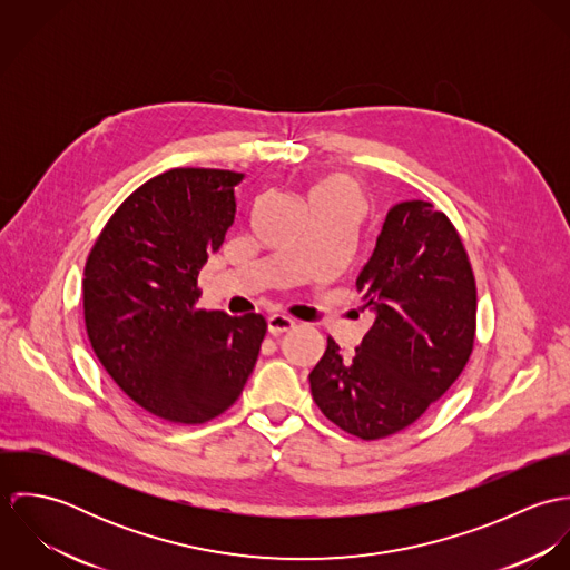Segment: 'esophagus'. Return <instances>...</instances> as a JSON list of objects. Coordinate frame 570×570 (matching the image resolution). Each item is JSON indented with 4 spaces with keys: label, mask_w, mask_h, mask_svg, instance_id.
<instances>
[{
    "label": "esophagus",
    "mask_w": 570,
    "mask_h": 570,
    "mask_svg": "<svg viewBox=\"0 0 570 570\" xmlns=\"http://www.w3.org/2000/svg\"><path fill=\"white\" fill-rule=\"evenodd\" d=\"M292 326H294V321L287 318V316H283V314H274V316L267 318V331H269L272 335H281V333L289 331Z\"/></svg>",
    "instance_id": "obj_1"
}]
</instances>
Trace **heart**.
<instances>
[{
    "label": "heart",
    "mask_w": 570,
    "mask_h": 570,
    "mask_svg": "<svg viewBox=\"0 0 570 570\" xmlns=\"http://www.w3.org/2000/svg\"><path fill=\"white\" fill-rule=\"evenodd\" d=\"M307 202L312 206H335L344 213H348L353 219L362 215L366 202L360 184L346 175H325L318 177L309 190H307Z\"/></svg>",
    "instance_id": "b5f03b06"
}]
</instances>
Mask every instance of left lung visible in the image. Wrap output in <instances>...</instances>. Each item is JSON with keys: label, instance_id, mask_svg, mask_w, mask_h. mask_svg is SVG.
<instances>
[{"label": "left lung", "instance_id": "8db88e82", "mask_svg": "<svg viewBox=\"0 0 570 570\" xmlns=\"http://www.w3.org/2000/svg\"><path fill=\"white\" fill-rule=\"evenodd\" d=\"M355 289L375 321L355 353L326 337L314 402L364 441L414 423L463 373L476 335V281L452 222L412 199L386 215Z\"/></svg>", "mask_w": 570, "mask_h": 570}]
</instances>
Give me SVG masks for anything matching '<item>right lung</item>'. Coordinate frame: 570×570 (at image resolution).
<instances>
[{
    "mask_svg": "<svg viewBox=\"0 0 570 570\" xmlns=\"http://www.w3.org/2000/svg\"><path fill=\"white\" fill-rule=\"evenodd\" d=\"M244 173L170 168L111 215L85 263L91 348L122 393L173 423L233 406L265 337L261 314L197 309V276L235 222Z\"/></svg>",
    "mask_w": 570,
    "mask_h": 570,
    "instance_id": "add662e5",
    "label": "right lung"
}]
</instances>
